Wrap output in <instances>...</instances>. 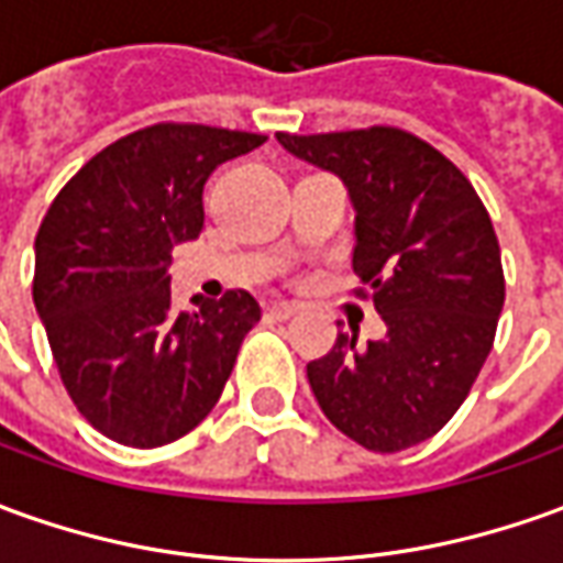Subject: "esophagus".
Instances as JSON below:
<instances>
[{
    "instance_id": "34e87169",
    "label": "esophagus",
    "mask_w": 563,
    "mask_h": 563,
    "mask_svg": "<svg viewBox=\"0 0 563 563\" xmlns=\"http://www.w3.org/2000/svg\"><path fill=\"white\" fill-rule=\"evenodd\" d=\"M297 312H300V306H297V303H285V300H282V303L269 306V316H273V319H278V321L294 319Z\"/></svg>"
}]
</instances>
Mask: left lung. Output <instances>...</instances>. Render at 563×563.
Masks as SVG:
<instances>
[{
    "label": "left lung",
    "mask_w": 563,
    "mask_h": 563,
    "mask_svg": "<svg viewBox=\"0 0 563 563\" xmlns=\"http://www.w3.org/2000/svg\"><path fill=\"white\" fill-rule=\"evenodd\" d=\"M290 156L331 170L355 211L352 269L383 340L336 333L306 364L324 417L377 453L432 438L466 401L506 300L499 242L463 170L398 128L275 134Z\"/></svg>",
    "instance_id": "obj_1"
}]
</instances>
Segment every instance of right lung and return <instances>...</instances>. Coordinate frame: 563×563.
I'll use <instances>...</instances> for the list:
<instances>
[{"label":"right lung","mask_w":563,"mask_h":563,"mask_svg":"<svg viewBox=\"0 0 563 563\" xmlns=\"http://www.w3.org/2000/svg\"><path fill=\"white\" fill-rule=\"evenodd\" d=\"M263 134L153 125L100 150L69 180L36 235L33 303L79 413L119 444L162 448L217 405L244 333L247 290L170 303V251L199 239L211 170Z\"/></svg>","instance_id":"add662e5"}]
</instances>
